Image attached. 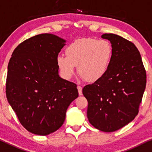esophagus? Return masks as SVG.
I'll return each mask as SVG.
<instances>
[{
	"label": "esophagus",
	"instance_id": "1",
	"mask_svg": "<svg viewBox=\"0 0 152 152\" xmlns=\"http://www.w3.org/2000/svg\"><path fill=\"white\" fill-rule=\"evenodd\" d=\"M77 89H78V94H79L80 96H81V95L83 94V93H82V87L78 86L77 87Z\"/></svg>",
	"mask_w": 152,
	"mask_h": 152
}]
</instances>
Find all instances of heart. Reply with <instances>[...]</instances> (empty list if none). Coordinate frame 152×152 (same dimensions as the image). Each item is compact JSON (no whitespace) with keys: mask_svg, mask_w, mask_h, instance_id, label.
Instances as JSON below:
<instances>
[{"mask_svg":"<svg viewBox=\"0 0 152 152\" xmlns=\"http://www.w3.org/2000/svg\"><path fill=\"white\" fill-rule=\"evenodd\" d=\"M65 54L66 57L59 56L56 59L62 77L71 79L77 66L80 79L94 83L106 74L113 49L108 40L83 38L71 43L66 48Z\"/></svg>","mask_w":152,"mask_h":152,"instance_id":"heart-1","label":"heart"}]
</instances>
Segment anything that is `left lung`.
Listing matches in <instances>:
<instances>
[{
    "instance_id": "1",
    "label": "left lung",
    "mask_w": 152,
    "mask_h": 152,
    "mask_svg": "<svg viewBox=\"0 0 152 152\" xmlns=\"http://www.w3.org/2000/svg\"><path fill=\"white\" fill-rule=\"evenodd\" d=\"M102 38L112 44L113 54L106 74L86 86L87 116L93 126L113 132L134 120L146 87V72L140 52L132 42L115 34Z\"/></svg>"
}]
</instances>
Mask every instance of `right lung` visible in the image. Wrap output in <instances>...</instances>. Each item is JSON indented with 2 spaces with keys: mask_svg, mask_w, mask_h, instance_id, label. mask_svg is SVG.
<instances>
[{
  "mask_svg": "<svg viewBox=\"0 0 152 152\" xmlns=\"http://www.w3.org/2000/svg\"><path fill=\"white\" fill-rule=\"evenodd\" d=\"M66 42L53 34L35 35L15 48L8 64L7 102L34 134L47 135L60 129L78 96L77 86L59 76L56 59Z\"/></svg>",
  "mask_w": 152,
  "mask_h": 152,
  "instance_id": "right-lung-1",
  "label": "right lung"
}]
</instances>
